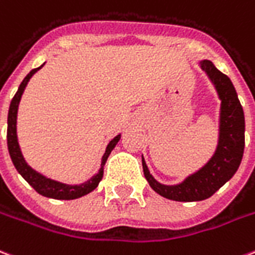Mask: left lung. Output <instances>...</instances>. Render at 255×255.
<instances>
[{"label":"left lung","instance_id":"1","mask_svg":"<svg viewBox=\"0 0 255 255\" xmlns=\"http://www.w3.org/2000/svg\"><path fill=\"white\" fill-rule=\"evenodd\" d=\"M221 100L218 144L209 162L178 184H162L149 174L141 156L143 172L153 191L176 202L205 201L234 176L244 156L245 115L231 80L218 71L210 60L199 61Z\"/></svg>","mask_w":255,"mask_h":255}]
</instances>
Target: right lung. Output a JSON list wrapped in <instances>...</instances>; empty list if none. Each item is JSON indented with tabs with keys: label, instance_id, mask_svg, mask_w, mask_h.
Instances as JSON below:
<instances>
[{
	"label": "right lung",
	"instance_id": "1",
	"mask_svg": "<svg viewBox=\"0 0 255 255\" xmlns=\"http://www.w3.org/2000/svg\"><path fill=\"white\" fill-rule=\"evenodd\" d=\"M45 65V63L42 64L41 67L32 69L29 72L26 77H25L22 83L19 84L17 92H15L14 97L11 99L10 107H9V114H7V149H9V155H10L11 162L14 164L15 170L18 171V174L36 190L38 194H41L42 197L52 198V199H60V201H71V199H77L92 192L95 188L99 186L100 180L103 179V174H104V166L110 153L112 152V149L116 147V144L119 143L122 135L115 136L114 139L108 143L106 148V152L102 158V164L99 168V172L96 175H93L92 178L88 180H85L84 183L80 184H67L57 182V180L46 178L45 175L40 174L38 171L29 166L26 160H25L21 147L18 143V136H17V114H18V106L21 102V97L24 93L26 85H28L29 80L32 79V76L36 73L37 71H40L42 67Z\"/></svg>",
	"mask_w": 255,
	"mask_h": 255
}]
</instances>
